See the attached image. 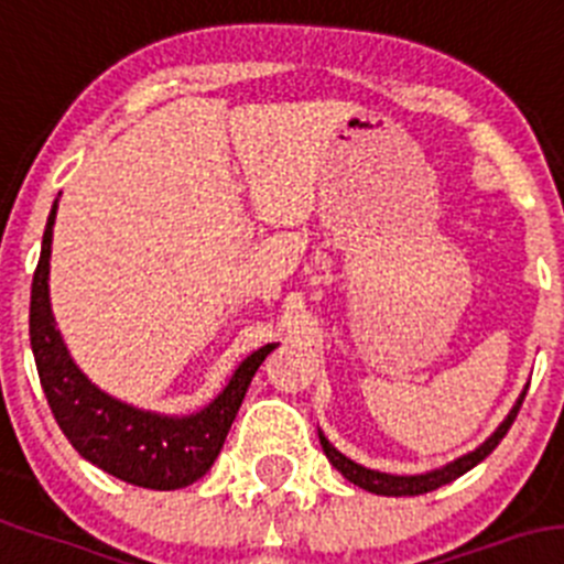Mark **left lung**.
Returning a JSON list of instances; mask_svg holds the SVG:
<instances>
[{
  "label": "left lung",
  "instance_id": "1",
  "mask_svg": "<svg viewBox=\"0 0 564 564\" xmlns=\"http://www.w3.org/2000/svg\"><path fill=\"white\" fill-rule=\"evenodd\" d=\"M525 391H529V386H525L523 394L518 397V402L511 405V411L506 413V420L495 427V433L487 438V442H481L478 447H475V451L464 453V456L453 458V462H447L444 467L427 469V473H420V475H391V473H380V469L364 467V464L352 462V458H346L340 451H335L333 444H329V438L324 436L322 431H318V442H322L329 464H333V467L344 475L346 481L355 484V487H360V489H366V492L389 495V498H402V495H425V492H433V489L444 487V484H451V481H456V478H462L467 469H473L475 464H481L484 458H487L489 453L498 447L500 438L509 433L511 422H514V416H518L520 405H523Z\"/></svg>",
  "mask_w": 564,
  "mask_h": 564
}]
</instances>
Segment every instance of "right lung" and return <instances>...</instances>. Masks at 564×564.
<instances>
[{
  "label": "right lung",
  "mask_w": 564,
  "mask_h": 564,
  "mask_svg": "<svg viewBox=\"0 0 564 564\" xmlns=\"http://www.w3.org/2000/svg\"><path fill=\"white\" fill-rule=\"evenodd\" d=\"M55 215L58 198L46 218L30 293V346L55 422L86 462L120 481L162 492L189 487L215 464L251 377L276 344H265L248 355L209 405L184 416L144 411L97 389L72 360L50 304Z\"/></svg>",
  "instance_id": "add662e5"
}]
</instances>
